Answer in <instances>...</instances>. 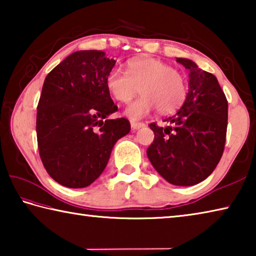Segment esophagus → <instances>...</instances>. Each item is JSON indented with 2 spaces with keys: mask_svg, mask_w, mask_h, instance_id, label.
<instances>
[{
  "mask_svg": "<svg viewBox=\"0 0 256 256\" xmlns=\"http://www.w3.org/2000/svg\"><path fill=\"white\" fill-rule=\"evenodd\" d=\"M144 126H146V124H144V123H138V122H131V128H132V130H134V131H136V130H138V128H144Z\"/></svg>",
  "mask_w": 256,
  "mask_h": 256,
  "instance_id": "esophagus-1",
  "label": "esophagus"
}]
</instances>
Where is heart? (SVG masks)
Instances as JSON below:
<instances>
[{
    "label": "heart",
    "mask_w": 256,
    "mask_h": 256,
    "mask_svg": "<svg viewBox=\"0 0 256 256\" xmlns=\"http://www.w3.org/2000/svg\"><path fill=\"white\" fill-rule=\"evenodd\" d=\"M106 88L120 102H128L140 90L142 96L125 110V115L132 120L146 118L156 108L160 112H170L185 98L183 76L167 63L152 58L130 60L126 72L112 70L106 76Z\"/></svg>",
    "instance_id": "b5f03b06"
}]
</instances>
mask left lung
Listing matches in <instances>:
<instances>
[{"instance_id":"8db88e82","label":"left lung","mask_w":256,"mask_h":256,"mask_svg":"<svg viewBox=\"0 0 256 256\" xmlns=\"http://www.w3.org/2000/svg\"><path fill=\"white\" fill-rule=\"evenodd\" d=\"M176 60L190 71L188 92L164 128L151 123L154 140L146 154L168 183L192 186L204 180L222 159L226 142L228 102L216 78L193 60Z\"/></svg>"}]
</instances>
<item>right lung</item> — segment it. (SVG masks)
I'll list each match as a JSON object with an SVG mask.
<instances>
[{"mask_svg": "<svg viewBox=\"0 0 256 256\" xmlns=\"http://www.w3.org/2000/svg\"><path fill=\"white\" fill-rule=\"evenodd\" d=\"M116 60L102 50H78L55 66L37 106V141L45 170L58 184L86 188L105 170L112 146L130 132L106 88Z\"/></svg>", "mask_w": 256, "mask_h": 256, "instance_id": "add662e5", "label": "right lung"}]
</instances>
